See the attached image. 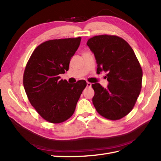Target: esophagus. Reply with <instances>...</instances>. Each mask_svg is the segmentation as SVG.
Returning a JSON list of instances; mask_svg holds the SVG:
<instances>
[{
    "instance_id": "1",
    "label": "esophagus",
    "mask_w": 161,
    "mask_h": 161,
    "mask_svg": "<svg viewBox=\"0 0 161 161\" xmlns=\"http://www.w3.org/2000/svg\"><path fill=\"white\" fill-rule=\"evenodd\" d=\"M91 85H92V84H91V83H90V82H87V83H86V86H87V87H91Z\"/></svg>"
}]
</instances>
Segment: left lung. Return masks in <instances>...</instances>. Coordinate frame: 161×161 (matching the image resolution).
I'll return each instance as SVG.
<instances>
[{
    "label": "left lung",
    "instance_id": "obj_1",
    "mask_svg": "<svg viewBox=\"0 0 161 161\" xmlns=\"http://www.w3.org/2000/svg\"><path fill=\"white\" fill-rule=\"evenodd\" d=\"M87 46L94 53L97 73H107L108 85L104 88L93 84V103L102 117L118 120L131 111L142 88V70L131 47L118 36L102 35L91 37Z\"/></svg>",
    "mask_w": 161,
    "mask_h": 161
}]
</instances>
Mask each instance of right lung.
Returning <instances> with one entry per match:
<instances>
[{"mask_svg": "<svg viewBox=\"0 0 161 161\" xmlns=\"http://www.w3.org/2000/svg\"><path fill=\"white\" fill-rule=\"evenodd\" d=\"M81 38L46 41L33 51L23 73V86L28 100L41 117L58 124L69 119L86 81L68 84L60 74L69 69L71 57Z\"/></svg>", "mask_w": 161, "mask_h": 161, "instance_id": "right-lung-1", "label": "right lung"}]
</instances>
